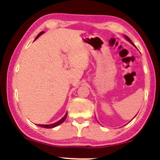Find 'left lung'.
<instances>
[{
	"label": "left lung",
	"instance_id": "obj_1",
	"mask_svg": "<svg viewBox=\"0 0 160 160\" xmlns=\"http://www.w3.org/2000/svg\"><path fill=\"white\" fill-rule=\"evenodd\" d=\"M124 37L125 38V39H126V40H128V41L130 42V44H132V46H135V47H136V46H135V45H134V43H133V42H132L131 41V40H130V38L128 37V36H126V35H124ZM134 118H135V117H134Z\"/></svg>",
	"mask_w": 160,
	"mask_h": 160
}]
</instances>
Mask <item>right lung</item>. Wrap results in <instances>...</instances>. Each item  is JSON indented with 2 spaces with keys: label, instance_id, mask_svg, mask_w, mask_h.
<instances>
[{
  "label": "right lung",
  "instance_id": "add662e5",
  "mask_svg": "<svg viewBox=\"0 0 160 160\" xmlns=\"http://www.w3.org/2000/svg\"><path fill=\"white\" fill-rule=\"evenodd\" d=\"M45 32L44 31H42V32H40L39 34L38 35V36L37 37L35 38V40H37L38 38L40 37V35H42V34H43ZM67 112H66V114H65V115L63 117V118L61 119V120H59L58 121H57V122H54V123H53V124H49V125H38V126H40V127H41V128H55V127H57V126H58V125H59L60 124H62V122H64V121L66 120V118H67Z\"/></svg>",
  "mask_w": 160,
  "mask_h": 160
}]
</instances>
